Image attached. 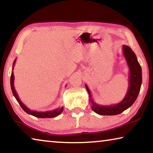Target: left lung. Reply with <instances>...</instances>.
Returning <instances> with one entry per match:
<instances>
[{
  "label": "left lung",
  "instance_id": "left-lung-1",
  "mask_svg": "<svg viewBox=\"0 0 153 153\" xmlns=\"http://www.w3.org/2000/svg\"><path fill=\"white\" fill-rule=\"evenodd\" d=\"M122 51L129 68V87L126 94L120 102L115 105L104 106L96 103L91 92L85 84L89 94V102L92 110L100 115H115L128 109L136 101L140 90L142 84V68L137 59L136 54L129 46L123 45Z\"/></svg>",
  "mask_w": 153,
  "mask_h": 153
}]
</instances>
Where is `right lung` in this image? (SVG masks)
Returning a JSON list of instances; mask_svg holds the SVG:
<instances>
[{"instance_id":"add662e5","label":"right lung","mask_w":153,"mask_h":153,"mask_svg":"<svg viewBox=\"0 0 153 153\" xmlns=\"http://www.w3.org/2000/svg\"><path fill=\"white\" fill-rule=\"evenodd\" d=\"M15 62H16V59L14 61L13 63V68H12V72H11V90L13 94V96L15 98H16V100H17V102H19V105L22 107L25 112H26L27 114H30V115H32L33 116H34L36 117H39V118H53L55 117L56 116H58L59 115L63 112V107H58L55 108V109H53L52 111H43V112H41V111H32L30 110L29 108H27L26 106H25L24 103H23L21 100L19 99V97H18V94H17L16 91H15V87H14V79H15V77L13 75V69H14V66L15 64Z\"/></svg>"}]
</instances>
